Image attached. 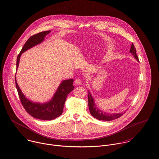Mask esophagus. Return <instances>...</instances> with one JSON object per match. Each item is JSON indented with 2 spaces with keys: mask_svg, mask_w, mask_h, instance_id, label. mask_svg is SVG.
Segmentation results:
<instances>
[{
  "mask_svg": "<svg viewBox=\"0 0 159 159\" xmlns=\"http://www.w3.org/2000/svg\"><path fill=\"white\" fill-rule=\"evenodd\" d=\"M74 84H75V85H81L82 82H81V80H80V79H76L74 80Z\"/></svg>",
  "mask_w": 159,
  "mask_h": 159,
  "instance_id": "esophagus-1",
  "label": "esophagus"
}]
</instances>
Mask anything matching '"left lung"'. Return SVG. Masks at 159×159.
Returning <instances> with one entry per match:
<instances>
[{
  "mask_svg": "<svg viewBox=\"0 0 159 159\" xmlns=\"http://www.w3.org/2000/svg\"><path fill=\"white\" fill-rule=\"evenodd\" d=\"M129 52H131L134 57L138 61H139V58L136 54V49L135 46L133 44H132ZM88 99H89V110L91 115L93 116L95 118L102 120V121H112L114 120H116L117 118H119L121 117L123 114H125V112L123 113H108L106 112H103L102 110L99 109L97 105H95L94 98H93L92 94L90 92V90L88 92Z\"/></svg>",
  "mask_w": 159,
  "mask_h": 159,
  "instance_id": "8db88e82",
  "label": "left lung"
}]
</instances>
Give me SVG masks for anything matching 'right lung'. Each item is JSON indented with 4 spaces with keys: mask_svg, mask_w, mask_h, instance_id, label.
Masks as SVG:
<instances>
[{
    "mask_svg": "<svg viewBox=\"0 0 159 159\" xmlns=\"http://www.w3.org/2000/svg\"><path fill=\"white\" fill-rule=\"evenodd\" d=\"M50 32V30L40 32L31 36L26 41L18 55L16 59V70L19 65L20 58L21 54L32 47L42 43L44 40L45 36ZM73 82V79L62 81L52 98L49 102L40 103L33 102L24 95L17 84L15 77L16 88L23 107L26 112L33 118L42 120H52L62 115L67 95L74 89Z\"/></svg>",
    "mask_w": 159,
    "mask_h": 159,
    "instance_id": "1",
    "label": "right lung"
}]
</instances>
